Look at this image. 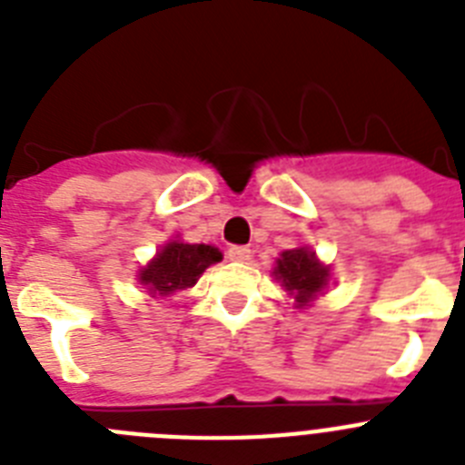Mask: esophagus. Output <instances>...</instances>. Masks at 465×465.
<instances>
[{"label":"esophagus","instance_id":"obj_1","mask_svg":"<svg viewBox=\"0 0 465 465\" xmlns=\"http://www.w3.org/2000/svg\"><path fill=\"white\" fill-rule=\"evenodd\" d=\"M249 256H252V249H249V246H242V244L228 246V258H230V261L244 262V261H249Z\"/></svg>","mask_w":465,"mask_h":465}]
</instances>
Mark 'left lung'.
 Segmentation results:
<instances>
[{"instance_id":"obj_1","label":"left lung","mask_w":465,"mask_h":465,"mask_svg":"<svg viewBox=\"0 0 465 465\" xmlns=\"http://www.w3.org/2000/svg\"><path fill=\"white\" fill-rule=\"evenodd\" d=\"M274 277L282 282L283 289L295 295L300 305H305L326 286L328 270L307 249H291L277 261Z\"/></svg>"}]
</instances>
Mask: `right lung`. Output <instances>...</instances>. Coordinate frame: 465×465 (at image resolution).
I'll return each instance as SVG.
<instances>
[{
  "mask_svg": "<svg viewBox=\"0 0 465 465\" xmlns=\"http://www.w3.org/2000/svg\"><path fill=\"white\" fill-rule=\"evenodd\" d=\"M221 261V252L209 244H183L170 242L163 252L143 268L139 279L149 286L151 293L170 295L172 291L188 289L200 279V274Z\"/></svg>",
  "mask_w": 465,
  "mask_h": 465,
  "instance_id": "add662e5",
  "label": "right lung"
}]
</instances>
